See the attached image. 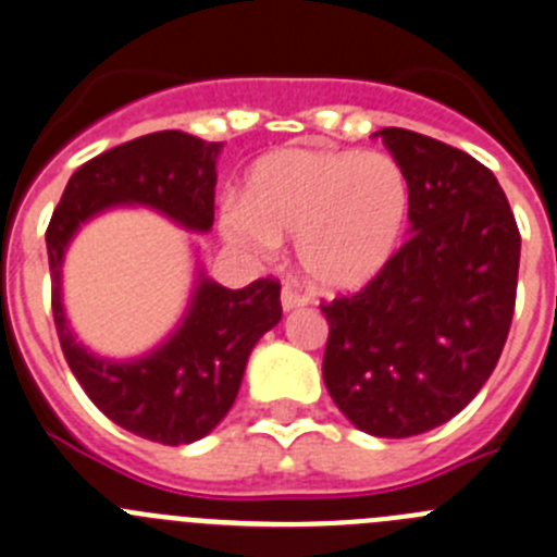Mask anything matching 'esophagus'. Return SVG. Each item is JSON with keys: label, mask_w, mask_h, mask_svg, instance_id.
<instances>
[{"label": "esophagus", "mask_w": 557, "mask_h": 557, "mask_svg": "<svg viewBox=\"0 0 557 557\" xmlns=\"http://www.w3.org/2000/svg\"><path fill=\"white\" fill-rule=\"evenodd\" d=\"M280 301H283V310H296V307H305L307 299L299 294L296 288H290V285H283V290H280Z\"/></svg>", "instance_id": "34e87169"}]
</instances>
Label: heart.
I'll list each match as a JSON object with an SVG mask.
<instances>
[{"mask_svg": "<svg viewBox=\"0 0 557 557\" xmlns=\"http://www.w3.org/2000/svg\"><path fill=\"white\" fill-rule=\"evenodd\" d=\"M408 218V180L394 158L354 149H277L250 165L239 203L225 209V239L269 252L294 236L307 283L356 290L397 250Z\"/></svg>", "mask_w": 557, "mask_h": 557, "instance_id": "heart-1", "label": "heart"}]
</instances>
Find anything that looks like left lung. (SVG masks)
<instances>
[{
	"instance_id": "8db88e82",
	"label": "left lung",
	"mask_w": 557,
	"mask_h": 557,
	"mask_svg": "<svg viewBox=\"0 0 557 557\" xmlns=\"http://www.w3.org/2000/svg\"><path fill=\"white\" fill-rule=\"evenodd\" d=\"M408 180L405 245L361 290L323 301V383L364 433L408 438L449 422L509 337L520 231L495 174L462 149L383 127Z\"/></svg>"
}]
</instances>
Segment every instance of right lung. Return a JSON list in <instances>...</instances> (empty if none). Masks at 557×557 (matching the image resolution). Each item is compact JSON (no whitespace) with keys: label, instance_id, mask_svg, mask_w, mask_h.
Instances as JSON below:
<instances>
[{"label":"right lung","instance_id":"obj_1","mask_svg":"<svg viewBox=\"0 0 557 557\" xmlns=\"http://www.w3.org/2000/svg\"><path fill=\"white\" fill-rule=\"evenodd\" d=\"M220 147L182 129H160L108 149L70 176L46 231L53 323L70 370L113 424L154 444H193L223 422L252 345L283 318L280 283L261 277L231 290L201 272L185 321L160 348L111 361L89 354L70 332L62 307L64 250L81 223L119 203H141L185 228L209 231Z\"/></svg>","mask_w":557,"mask_h":557}]
</instances>
